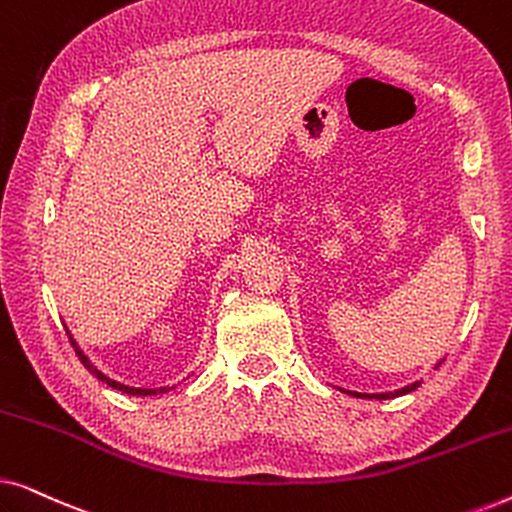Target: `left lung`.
Listing matches in <instances>:
<instances>
[{"label":"left lung","instance_id":"8db88e82","mask_svg":"<svg viewBox=\"0 0 512 512\" xmlns=\"http://www.w3.org/2000/svg\"><path fill=\"white\" fill-rule=\"evenodd\" d=\"M419 382H412L408 384V387L403 389H396V391H389V394H359V391H347V394H352L356 398H380V401H384V398H394V396H403V394H410L412 389H417Z\"/></svg>","mask_w":512,"mask_h":512}]
</instances>
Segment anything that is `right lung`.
I'll return each mask as SVG.
<instances>
[{
	"instance_id": "add662e5",
	"label": "right lung",
	"mask_w": 512,
	"mask_h": 512,
	"mask_svg": "<svg viewBox=\"0 0 512 512\" xmlns=\"http://www.w3.org/2000/svg\"><path fill=\"white\" fill-rule=\"evenodd\" d=\"M69 340H72V345H74V352H76V356H79V359H81L83 366H86V368L90 370V373H93V375L97 377V380L107 382L109 387H114V389L123 391V394H130V396H156V394H165V391H167V387H160V389H137V387H128V384H121V382H116V380H109L107 375L100 373V370H97V368L93 366V363H90V359H88L86 354L81 352L79 345H76V342H74V338H69Z\"/></svg>"
}]
</instances>
